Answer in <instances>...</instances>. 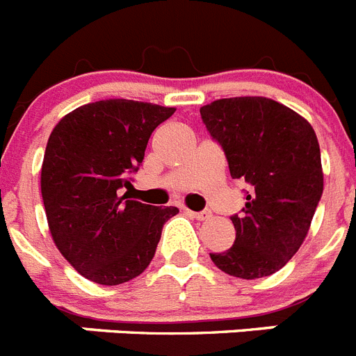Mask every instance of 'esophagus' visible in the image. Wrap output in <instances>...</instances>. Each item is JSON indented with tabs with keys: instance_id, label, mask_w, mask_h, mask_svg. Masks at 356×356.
<instances>
[{
	"instance_id": "obj_1",
	"label": "esophagus",
	"mask_w": 356,
	"mask_h": 356,
	"mask_svg": "<svg viewBox=\"0 0 356 356\" xmlns=\"http://www.w3.org/2000/svg\"><path fill=\"white\" fill-rule=\"evenodd\" d=\"M185 213L189 214V216H193V218H196V220H209L211 218V211H189V209H185Z\"/></svg>"
}]
</instances>
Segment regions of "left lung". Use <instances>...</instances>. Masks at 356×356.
<instances>
[{
  "instance_id": "1",
  "label": "left lung",
  "mask_w": 356,
  "mask_h": 356,
  "mask_svg": "<svg viewBox=\"0 0 356 356\" xmlns=\"http://www.w3.org/2000/svg\"><path fill=\"white\" fill-rule=\"evenodd\" d=\"M200 114L224 149L231 178L248 187V204L231 216L234 243L211 260L231 277H269L300 249L322 198L315 131L300 114L260 96L216 99Z\"/></svg>"
}]
</instances>
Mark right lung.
Segmentation results:
<instances>
[{"mask_svg":"<svg viewBox=\"0 0 356 356\" xmlns=\"http://www.w3.org/2000/svg\"><path fill=\"white\" fill-rule=\"evenodd\" d=\"M176 108L102 99L61 118L47 142L41 196L56 248L85 278L118 286L151 264L161 229L178 213L122 196L152 131Z\"/></svg>","mask_w":356,"mask_h":356,"instance_id":"right-lung-1","label":"right lung"}]
</instances>
